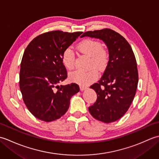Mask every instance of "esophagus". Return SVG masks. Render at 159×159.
Returning <instances> with one entry per match:
<instances>
[{"mask_svg":"<svg viewBox=\"0 0 159 159\" xmlns=\"http://www.w3.org/2000/svg\"><path fill=\"white\" fill-rule=\"evenodd\" d=\"M87 88V85H80V89L81 90V91L85 90V89H86Z\"/></svg>","mask_w":159,"mask_h":159,"instance_id":"obj_1","label":"esophagus"}]
</instances>
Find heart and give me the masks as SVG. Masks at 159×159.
<instances>
[{"label": "heart", "instance_id": "obj_1", "mask_svg": "<svg viewBox=\"0 0 159 159\" xmlns=\"http://www.w3.org/2000/svg\"><path fill=\"white\" fill-rule=\"evenodd\" d=\"M77 48L80 52L90 57L88 70H76L69 75L72 81L80 85H87L94 81L98 77V71L95 68L102 70L107 67L109 60V52L107 48L102 46L101 43L96 39H85L79 43ZM62 62L68 70H72L74 67L75 56L70 48L64 50L62 54ZM94 66H96L94 68Z\"/></svg>", "mask_w": 159, "mask_h": 159}]
</instances>
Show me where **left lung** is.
I'll return each instance as SVG.
<instances>
[{
  "label": "left lung",
  "instance_id": "1",
  "mask_svg": "<svg viewBox=\"0 0 159 159\" xmlns=\"http://www.w3.org/2000/svg\"><path fill=\"white\" fill-rule=\"evenodd\" d=\"M85 36L102 39L109 52L102 78L90 87L97 100L89 111L98 120L113 122L126 113L135 96L139 79L135 57L127 40L112 29L87 31L81 38Z\"/></svg>",
  "mask_w": 159,
  "mask_h": 159
}]
</instances>
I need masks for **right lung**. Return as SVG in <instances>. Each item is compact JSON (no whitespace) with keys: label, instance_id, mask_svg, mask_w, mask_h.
I'll return each mask as SVG.
<instances>
[{"label":"right lung","instance_id":"1","mask_svg":"<svg viewBox=\"0 0 159 159\" xmlns=\"http://www.w3.org/2000/svg\"><path fill=\"white\" fill-rule=\"evenodd\" d=\"M82 32L48 31L37 36L26 47L20 64V89L33 116L46 122L59 119L79 92L76 83L59 85L67 79L62 54Z\"/></svg>","mask_w":159,"mask_h":159}]
</instances>
